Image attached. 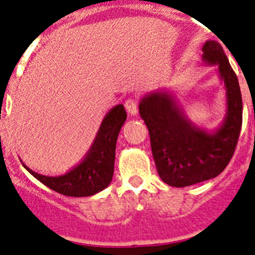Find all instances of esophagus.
I'll return each instance as SVG.
<instances>
[{"label": "esophagus", "mask_w": 255, "mask_h": 255, "mask_svg": "<svg viewBox=\"0 0 255 255\" xmlns=\"http://www.w3.org/2000/svg\"><path fill=\"white\" fill-rule=\"evenodd\" d=\"M125 107L126 110H127V112L129 113V115H137L138 112V101L135 97H129V99L126 100L125 102Z\"/></svg>", "instance_id": "obj_1"}]
</instances>
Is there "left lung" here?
<instances>
[{
  "label": "left lung",
  "instance_id": "1",
  "mask_svg": "<svg viewBox=\"0 0 255 255\" xmlns=\"http://www.w3.org/2000/svg\"><path fill=\"white\" fill-rule=\"evenodd\" d=\"M202 51L206 63L217 64L227 89V117L217 132L210 134L194 127L164 92L148 95L139 105L156 170L170 186H190L220 175L235 154L241 133L243 105L237 75L220 43L206 42Z\"/></svg>",
  "mask_w": 255,
  "mask_h": 255
}]
</instances>
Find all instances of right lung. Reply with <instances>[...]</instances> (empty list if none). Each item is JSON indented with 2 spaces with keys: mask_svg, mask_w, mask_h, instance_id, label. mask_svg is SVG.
<instances>
[{
  "mask_svg": "<svg viewBox=\"0 0 255 255\" xmlns=\"http://www.w3.org/2000/svg\"><path fill=\"white\" fill-rule=\"evenodd\" d=\"M127 118L123 105L109 112L100 127L97 137L89 154L81 164L63 176H45L24 166L35 179L49 189L71 197L91 196L111 182L115 170L116 142L118 133Z\"/></svg>",
  "mask_w": 255,
  "mask_h": 255,
  "instance_id": "obj_1",
  "label": "right lung"
}]
</instances>
